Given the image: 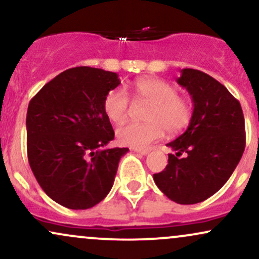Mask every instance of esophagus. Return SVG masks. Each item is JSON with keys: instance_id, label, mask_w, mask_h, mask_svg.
I'll list each match as a JSON object with an SVG mask.
<instances>
[{"instance_id": "34e87169", "label": "esophagus", "mask_w": 259, "mask_h": 259, "mask_svg": "<svg viewBox=\"0 0 259 259\" xmlns=\"http://www.w3.org/2000/svg\"><path fill=\"white\" fill-rule=\"evenodd\" d=\"M134 152L142 154V156H146V154L150 153V150L148 148H134Z\"/></svg>"}]
</instances>
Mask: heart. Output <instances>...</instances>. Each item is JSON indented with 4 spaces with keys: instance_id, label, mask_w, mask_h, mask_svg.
I'll return each mask as SVG.
<instances>
[{
    "instance_id": "1",
    "label": "heart",
    "mask_w": 259,
    "mask_h": 259,
    "mask_svg": "<svg viewBox=\"0 0 259 259\" xmlns=\"http://www.w3.org/2000/svg\"><path fill=\"white\" fill-rule=\"evenodd\" d=\"M134 99L147 103L145 119L147 123H129L117 129L118 142L124 146L144 148L159 140L167 129L178 133L189 125L192 106L184 97L178 96V89L160 79H139L132 86ZM129 99L121 89H113L103 99V111L112 123L120 124L129 113Z\"/></svg>"
}]
</instances>
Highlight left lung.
Instances as JSON below:
<instances>
[{"mask_svg":"<svg viewBox=\"0 0 259 259\" xmlns=\"http://www.w3.org/2000/svg\"><path fill=\"white\" fill-rule=\"evenodd\" d=\"M177 82L191 96L192 118L186 132L167 145L177 153L168 154L167 167L153 180L171 201L195 204L221 190L239 164L245 119L239 101L208 74L186 68Z\"/></svg>","mask_w":259,"mask_h":259,"instance_id":"obj_1","label":"left lung"}]
</instances>
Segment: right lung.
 <instances>
[{
	"mask_svg": "<svg viewBox=\"0 0 259 259\" xmlns=\"http://www.w3.org/2000/svg\"><path fill=\"white\" fill-rule=\"evenodd\" d=\"M120 84L99 68L64 70L32 97L26 113L30 168L46 195L69 209H88L108 195L129 148L114 139L103 99Z\"/></svg>",
	"mask_w": 259,
	"mask_h": 259,
	"instance_id": "obj_1",
	"label": "right lung"
}]
</instances>
